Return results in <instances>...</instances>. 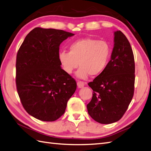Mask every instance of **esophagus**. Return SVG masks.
Masks as SVG:
<instances>
[{"label":"esophagus","instance_id":"obj_1","mask_svg":"<svg viewBox=\"0 0 151 151\" xmlns=\"http://www.w3.org/2000/svg\"><path fill=\"white\" fill-rule=\"evenodd\" d=\"M86 84L85 83H84L83 81H79L78 82V86L79 88H81L84 87V84Z\"/></svg>","mask_w":151,"mask_h":151}]
</instances>
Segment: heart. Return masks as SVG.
Returning a JSON list of instances; mask_svg holds the SVG:
<instances>
[{
	"instance_id": "b5f03b06",
	"label": "heart",
	"mask_w": 151,
	"mask_h": 151,
	"mask_svg": "<svg viewBox=\"0 0 151 151\" xmlns=\"http://www.w3.org/2000/svg\"><path fill=\"white\" fill-rule=\"evenodd\" d=\"M111 54V48L107 42L85 38L72 42L69 46V52L61 51L58 59L63 70L68 74L79 65L76 76L80 79H86L89 74H101L107 67Z\"/></svg>"
}]
</instances>
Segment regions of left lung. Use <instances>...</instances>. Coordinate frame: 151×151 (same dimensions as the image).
<instances>
[{"mask_svg":"<svg viewBox=\"0 0 151 151\" xmlns=\"http://www.w3.org/2000/svg\"><path fill=\"white\" fill-rule=\"evenodd\" d=\"M111 60L101 74L88 85L93 96L87 104L90 116L108 124L119 120L127 111L134 95V59L129 42L120 31L114 32Z\"/></svg>","mask_w":151,"mask_h":151,"instance_id":"8db88e82","label":"left lung"}]
</instances>
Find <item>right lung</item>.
<instances>
[{
	"label": "right lung",
	"instance_id": "add662e5",
	"mask_svg": "<svg viewBox=\"0 0 151 151\" xmlns=\"http://www.w3.org/2000/svg\"><path fill=\"white\" fill-rule=\"evenodd\" d=\"M73 35L59 29L36 27L18 49L17 92L25 111L38 120L58 119L76 91L75 79L61 68L58 59L60 44Z\"/></svg>",
	"mask_w": 151,
	"mask_h": 151
}]
</instances>
